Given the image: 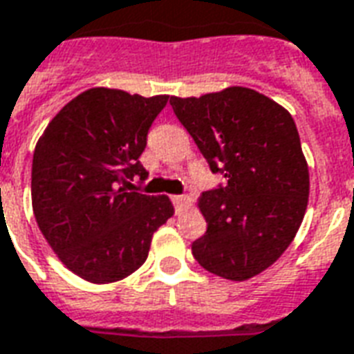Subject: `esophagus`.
<instances>
[{
  "instance_id": "1",
  "label": "esophagus",
  "mask_w": 354,
  "mask_h": 354,
  "mask_svg": "<svg viewBox=\"0 0 354 354\" xmlns=\"http://www.w3.org/2000/svg\"><path fill=\"white\" fill-rule=\"evenodd\" d=\"M172 203H174V206H176V210L180 212V210H184V208H187V206L191 204V201L185 197V195H174V197H172Z\"/></svg>"
}]
</instances>
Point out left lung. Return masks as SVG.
Masks as SVG:
<instances>
[{
	"mask_svg": "<svg viewBox=\"0 0 354 354\" xmlns=\"http://www.w3.org/2000/svg\"><path fill=\"white\" fill-rule=\"evenodd\" d=\"M170 104L212 172L227 178L198 198L208 227L193 257L216 276L245 281L283 255L308 208L310 172L295 120L242 86L170 97Z\"/></svg>",
	"mask_w": 354,
	"mask_h": 354,
	"instance_id": "1",
	"label": "left lung"
}]
</instances>
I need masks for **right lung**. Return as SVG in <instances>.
<instances>
[{"mask_svg":"<svg viewBox=\"0 0 354 354\" xmlns=\"http://www.w3.org/2000/svg\"><path fill=\"white\" fill-rule=\"evenodd\" d=\"M169 95L91 88L65 104L33 151L31 204L59 261L86 281L114 283L148 259L174 214L167 195L131 191L148 176L138 157Z\"/></svg>","mask_w":354,"mask_h":354,"instance_id":"add662e5","label":"right lung"}]
</instances>
